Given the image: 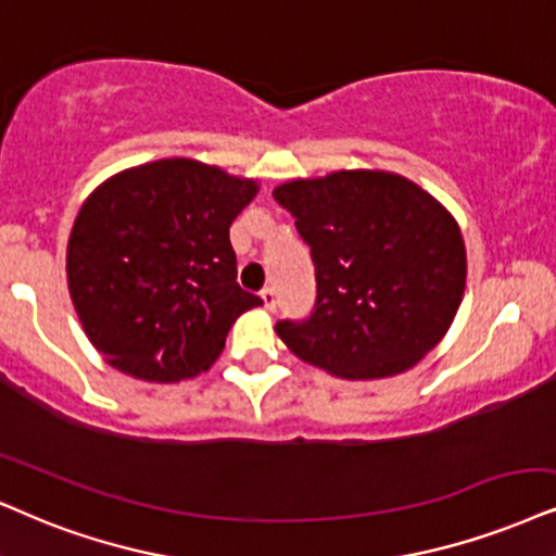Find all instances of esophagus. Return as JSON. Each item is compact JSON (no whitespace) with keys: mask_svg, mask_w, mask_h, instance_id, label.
Instances as JSON below:
<instances>
[{"mask_svg":"<svg viewBox=\"0 0 556 556\" xmlns=\"http://www.w3.org/2000/svg\"><path fill=\"white\" fill-rule=\"evenodd\" d=\"M262 300H264L266 311H277V287L266 285L262 290Z\"/></svg>","mask_w":556,"mask_h":556,"instance_id":"34e87169","label":"esophagus"}]
</instances>
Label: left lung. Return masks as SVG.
<instances>
[{
    "mask_svg": "<svg viewBox=\"0 0 556 556\" xmlns=\"http://www.w3.org/2000/svg\"><path fill=\"white\" fill-rule=\"evenodd\" d=\"M311 245L315 305L277 333L302 362L346 379L410 369L465 294L459 226L431 194L388 172H336L274 189Z\"/></svg>",
    "mask_w": 556,
    "mask_h": 556,
    "instance_id": "left-lung-1",
    "label": "left lung"
}]
</instances>
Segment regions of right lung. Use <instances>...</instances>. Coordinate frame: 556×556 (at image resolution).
Wrapping results in <instances>:
<instances>
[{"label":"right lung","mask_w":556,"mask_h":556,"mask_svg":"<svg viewBox=\"0 0 556 556\" xmlns=\"http://www.w3.org/2000/svg\"><path fill=\"white\" fill-rule=\"evenodd\" d=\"M256 181L192 159L128 168L84 202L68 238V292L89 341L146 382L210 369L262 298L236 282L230 223Z\"/></svg>","instance_id":"obj_1"}]
</instances>
